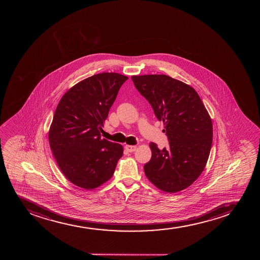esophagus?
<instances>
[{
  "label": "esophagus",
  "mask_w": 260,
  "mask_h": 260,
  "mask_svg": "<svg viewBox=\"0 0 260 260\" xmlns=\"http://www.w3.org/2000/svg\"><path fill=\"white\" fill-rule=\"evenodd\" d=\"M125 149H126V151H127V152H135V151H136V149H137V146H129V145H125Z\"/></svg>",
  "instance_id": "34e87169"
}]
</instances>
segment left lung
Listing matches in <instances>:
<instances>
[{"instance_id":"1","label":"left lung","mask_w":260,"mask_h":260,"mask_svg":"<svg viewBox=\"0 0 260 260\" xmlns=\"http://www.w3.org/2000/svg\"><path fill=\"white\" fill-rule=\"evenodd\" d=\"M136 89L163 121L169 147L151 142L152 158L144 166L147 179L167 192L188 187L206 167L212 143V124L197 92L165 75L132 76Z\"/></svg>"}]
</instances>
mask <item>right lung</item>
Segmentation results:
<instances>
[{
  "label": "right lung",
  "mask_w": 260,
  "mask_h": 260,
  "mask_svg": "<svg viewBox=\"0 0 260 260\" xmlns=\"http://www.w3.org/2000/svg\"><path fill=\"white\" fill-rule=\"evenodd\" d=\"M128 78L102 73L87 78L60 99L48 134L51 150L63 174L81 188L94 189L113 176L121 145L101 139L119 88Z\"/></svg>",
  "instance_id": "right-lung-1"
}]
</instances>
